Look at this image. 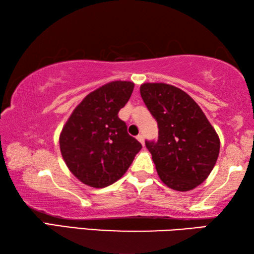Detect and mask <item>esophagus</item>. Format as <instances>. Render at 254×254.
I'll list each match as a JSON object with an SVG mask.
<instances>
[{"mask_svg": "<svg viewBox=\"0 0 254 254\" xmlns=\"http://www.w3.org/2000/svg\"><path fill=\"white\" fill-rule=\"evenodd\" d=\"M136 139H137V141H139V142L142 144V145H144V137H143V135L142 134H139L136 136Z\"/></svg>", "mask_w": 254, "mask_h": 254, "instance_id": "obj_1", "label": "esophagus"}]
</instances>
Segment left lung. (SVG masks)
I'll use <instances>...</instances> for the list:
<instances>
[{"label": "left lung", "mask_w": 254, "mask_h": 254, "mask_svg": "<svg viewBox=\"0 0 254 254\" xmlns=\"http://www.w3.org/2000/svg\"><path fill=\"white\" fill-rule=\"evenodd\" d=\"M140 93L157 120V142L148 150L161 182L174 190L188 191L204 183L220 153V137L199 105L176 86L144 83Z\"/></svg>", "instance_id": "1"}]
</instances>
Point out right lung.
I'll list each match as a JSON object with an SVG mask.
<instances>
[{"label": "right lung", "mask_w": 254, "mask_h": 254, "mask_svg": "<svg viewBox=\"0 0 254 254\" xmlns=\"http://www.w3.org/2000/svg\"><path fill=\"white\" fill-rule=\"evenodd\" d=\"M134 83L114 80L89 93L72 111L59 135L64 161L87 186L103 188L122 177L142 145L118 117Z\"/></svg>", "instance_id": "add662e5"}]
</instances>
